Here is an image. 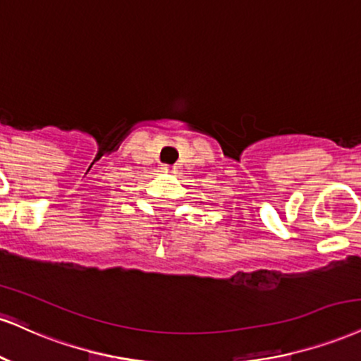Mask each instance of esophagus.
<instances>
[{"mask_svg": "<svg viewBox=\"0 0 361 361\" xmlns=\"http://www.w3.org/2000/svg\"><path fill=\"white\" fill-rule=\"evenodd\" d=\"M161 169H163L164 173H169V171H171V166H168V164H164V166H163Z\"/></svg>", "mask_w": 361, "mask_h": 361, "instance_id": "obj_1", "label": "esophagus"}]
</instances>
